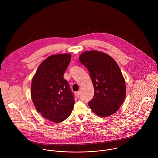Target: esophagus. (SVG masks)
Wrapping results in <instances>:
<instances>
[{"mask_svg": "<svg viewBox=\"0 0 158 158\" xmlns=\"http://www.w3.org/2000/svg\"><path fill=\"white\" fill-rule=\"evenodd\" d=\"M79 95H80V92H79V91H77V92L75 93V96H76V97H79Z\"/></svg>", "mask_w": 158, "mask_h": 158, "instance_id": "obj_1", "label": "esophagus"}]
</instances>
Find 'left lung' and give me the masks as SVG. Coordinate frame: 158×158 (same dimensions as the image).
I'll return each mask as SVG.
<instances>
[{
	"label": "left lung",
	"instance_id": "obj_1",
	"mask_svg": "<svg viewBox=\"0 0 158 158\" xmlns=\"http://www.w3.org/2000/svg\"><path fill=\"white\" fill-rule=\"evenodd\" d=\"M90 74L94 88L91 109L101 117L114 114L123 103L126 94L125 79L114 59L98 51H87L79 57Z\"/></svg>",
	"mask_w": 158,
	"mask_h": 158
}]
</instances>
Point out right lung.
I'll list each match as a JSON object with an SVG mask.
<instances>
[{
  "instance_id": "obj_1",
  "label": "right lung",
  "mask_w": 158,
  "mask_h": 158,
  "mask_svg": "<svg viewBox=\"0 0 158 158\" xmlns=\"http://www.w3.org/2000/svg\"><path fill=\"white\" fill-rule=\"evenodd\" d=\"M70 54L51 55L41 62L33 76L31 95L42 116L60 123L69 116L75 103L64 74L71 61Z\"/></svg>"
}]
</instances>
